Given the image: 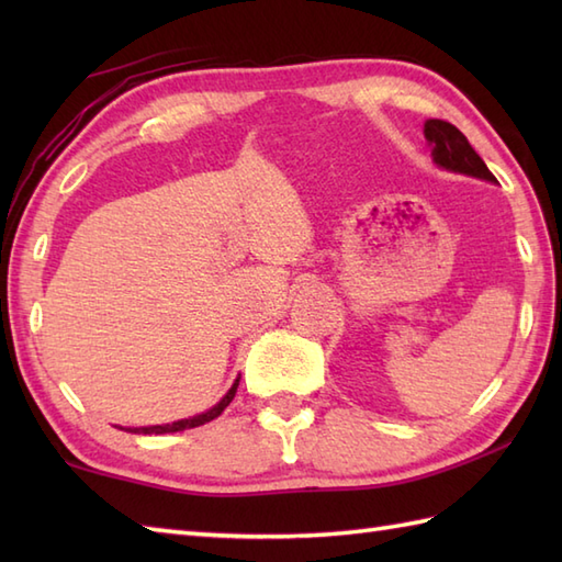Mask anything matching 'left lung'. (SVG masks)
I'll return each mask as SVG.
<instances>
[{
    "label": "left lung",
    "instance_id": "1",
    "mask_svg": "<svg viewBox=\"0 0 562 562\" xmlns=\"http://www.w3.org/2000/svg\"><path fill=\"white\" fill-rule=\"evenodd\" d=\"M425 139L432 145V159L441 169L497 183L491 169H487L485 161L475 154V149L469 145V139H465L459 127H453L447 121H435L432 117V121L425 123Z\"/></svg>",
    "mask_w": 562,
    "mask_h": 562
}]
</instances>
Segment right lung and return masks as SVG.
Listing matches in <instances>:
<instances>
[{"instance_id": "add662e5", "label": "right lung", "mask_w": 562, "mask_h": 562, "mask_svg": "<svg viewBox=\"0 0 562 562\" xmlns=\"http://www.w3.org/2000/svg\"><path fill=\"white\" fill-rule=\"evenodd\" d=\"M236 389H238V379L232 384V389L226 391V396L217 403L212 405V408L207 413H200L195 417H186V420H178V423H171V425H151V427H130L127 432H137V435H166V432H183V429H190V427H200L205 425L210 420H214V417H220L224 413L226 405H229L236 396ZM123 429V427H121Z\"/></svg>"}]
</instances>
